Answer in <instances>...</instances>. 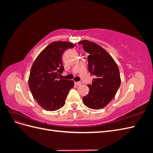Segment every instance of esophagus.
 Returning <instances> with one entry per match:
<instances>
[{
  "label": "esophagus",
  "mask_w": 153,
  "mask_h": 153,
  "mask_svg": "<svg viewBox=\"0 0 153 153\" xmlns=\"http://www.w3.org/2000/svg\"><path fill=\"white\" fill-rule=\"evenodd\" d=\"M75 84L76 85H81L82 83L80 82H75Z\"/></svg>",
  "instance_id": "34e87169"
}]
</instances>
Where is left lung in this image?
Returning <instances> with one entry per match:
<instances>
[{
    "instance_id": "left-lung-1",
    "label": "left lung",
    "mask_w": 153,
    "mask_h": 153,
    "mask_svg": "<svg viewBox=\"0 0 153 153\" xmlns=\"http://www.w3.org/2000/svg\"><path fill=\"white\" fill-rule=\"evenodd\" d=\"M79 44L87 53L89 71L95 78L89 94L83 97L84 105L91 109L100 110L107 105L116 94L121 85L119 69L112 56L96 43L82 40Z\"/></svg>"
}]
</instances>
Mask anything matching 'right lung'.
<instances>
[{"label": "right lung", "instance_id": "1", "mask_svg": "<svg viewBox=\"0 0 153 153\" xmlns=\"http://www.w3.org/2000/svg\"><path fill=\"white\" fill-rule=\"evenodd\" d=\"M74 47L68 41H54L41 51L32 64L29 86L34 100L45 110L55 111L62 107L74 86L73 80L59 79L64 70L62 54Z\"/></svg>", "mask_w": 153, "mask_h": 153}]
</instances>
